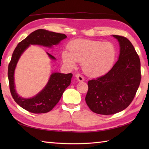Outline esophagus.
<instances>
[{
    "label": "esophagus",
    "instance_id": "esophagus-1",
    "mask_svg": "<svg viewBox=\"0 0 149 149\" xmlns=\"http://www.w3.org/2000/svg\"><path fill=\"white\" fill-rule=\"evenodd\" d=\"M75 77H76L77 80L79 82H83V81H84V78L79 74H77L75 75Z\"/></svg>",
    "mask_w": 149,
    "mask_h": 149
}]
</instances>
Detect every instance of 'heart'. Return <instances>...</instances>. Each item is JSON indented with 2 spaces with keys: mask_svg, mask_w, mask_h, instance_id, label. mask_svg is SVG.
Returning <instances> with one entry per match:
<instances>
[{
  "mask_svg": "<svg viewBox=\"0 0 149 149\" xmlns=\"http://www.w3.org/2000/svg\"><path fill=\"white\" fill-rule=\"evenodd\" d=\"M70 52L63 51V63L75 68L76 63H82L84 72L90 77H99L108 72L114 65L117 49L111 42L99 40L77 39L68 45Z\"/></svg>",
  "mask_w": 149,
  "mask_h": 149,
  "instance_id": "1",
  "label": "heart"
}]
</instances>
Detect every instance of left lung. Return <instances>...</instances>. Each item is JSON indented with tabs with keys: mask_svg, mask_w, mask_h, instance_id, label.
I'll return each mask as SVG.
<instances>
[{
	"mask_svg": "<svg viewBox=\"0 0 149 149\" xmlns=\"http://www.w3.org/2000/svg\"><path fill=\"white\" fill-rule=\"evenodd\" d=\"M120 45L118 60L106 75L88 82L85 100L93 112L113 115L127 107L141 81L140 60L126 38L113 35Z\"/></svg>",
	"mask_w": 149,
	"mask_h": 149,
	"instance_id": "obj_1",
	"label": "left lung"
}]
</instances>
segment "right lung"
I'll use <instances>...</instances> for the list:
<instances>
[{"label": "right lung", "instance_id": "1", "mask_svg": "<svg viewBox=\"0 0 149 149\" xmlns=\"http://www.w3.org/2000/svg\"><path fill=\"white\" fill-rule=\"evenodd\" d=\"M67 37L65 34L57 33L45 29H38L19 43L12 54L9 63L8 76L9 89L15 101L22 108L33 113H45L51 111L58 103L65 89L71 83L72 74L52 72L48 83L40 92L33 97L23 98L15 89V70L22 54L31 45H38L49 48L56 45ZM52 60L56 59L47 52Z\"/></svg>", "mask_w": 149, "mask_h": 149}]
</instances>
